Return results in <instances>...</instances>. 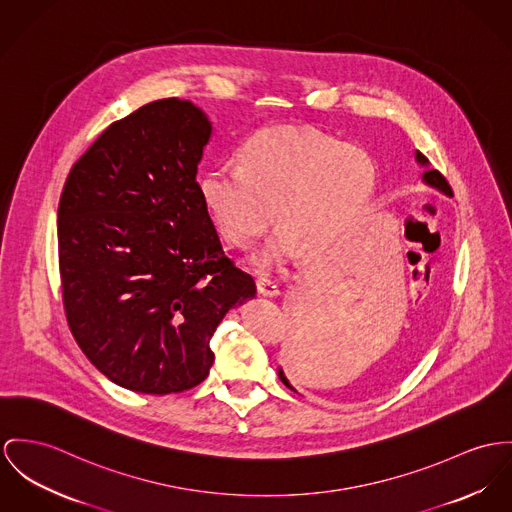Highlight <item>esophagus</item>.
I'll use <instances>...</instances> for the list:
<instances>
[{
  "instance_id": "34e87169",
  "label": "esophagus",
  "mask_w": 512,
  "mask_h": 512,
  "mask_svg": "<svg viewBox=\"0 0 512 512\" xmlns=\"http://www.w3.org/2000/svg\"><path fill=\"white\" fill-rule=\"evenodd\" d=\"M257 290H259V294H263V296H267V298H275V296L280 294L278 286H276L273 280H269V278H259V280H257Z\"/></svg>"
}]
</instances>
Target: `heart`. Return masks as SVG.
Listing matches in <instances>:
<instances>
[{
  "label": "heart",
  "instance_id": "1",
  "mask_svg": "<svg viewBox=\"0 0 512 512\" xmlns=\"http://www.w3.org/2000/svg\"><path fill=\"white\" fill-rule=\"evenodd\" d=\"M241 165L218 163L200 177V198L218 234L237 247L261 236L275 210L280 232L255 253L269 269L296 247L317 255L353 230L376 193V163L362 148L308 126H271L247 140Z\"/></svg>",
  "mask_w": 512,
  "mask_h": 512
}]
</instances>
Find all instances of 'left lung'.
<instances>
[{
    "mask_svg": "<svg viewBox=\"0 0 512 512\" xmlns=\"http://www.w3.org/2000/svg\"><path fill=\"white\" fill-rule=\"evenodd\" d=\"M415 159L419 165L425 167L423 183L452 197V189H450L448 181L442 177V173L429 167V159L425 158L421 152H415ZM317 314H319V310L308 306L306 321L304 319L300 323L294 321L292 331L286 337V343L282 349L284 366L278 368V378L292 392H296L294 386L310 384L312 380H315V376L321 374V370L325 366L327 329L323 325V317H317Z\"/></svg>",
    "mask_w": 512,
    "mask_h": 512,
    "instance_id": "left-lung-1",
    "label": "left lung"
}]
</instances>
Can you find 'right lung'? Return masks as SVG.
<instances>
[{
  "mask_svg": "<svg viewBox=\"0 0 512 512\" xmlns=\"http://www.w3.org/2000/svg\"><path fill=\"white\" fill-rule=\"evenodd\" d=\"M202 109L159 99L113 122L74 163L58 206L68 325L120 388L179 394L210 372V339L253 298L202 204Z\"/></svg>",
  "mask_w": 512,
  "mask_h": 512,
  "instance_id": "obj_1",
  "label": "right lung"
}]
</instances>
